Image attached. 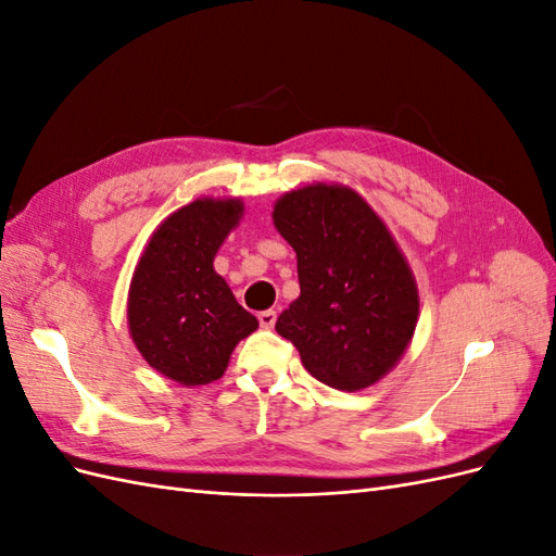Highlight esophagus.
Segmentation results:
<instances>
[{"label":"esophagus","instance_id":"obj_1","mask_svg":"<svg viewBox=\"0 0 556 556\" xmlns=\"http://www.w3.org/2000/svg\"><path fill=\"white\" fill-rule=\"evenodd\" d=\"M257 319H260V325L264 329H274V325H276V311H262L257 315Z\"/></svg>","mask_w":556,"mask_h":556}]
</instances>
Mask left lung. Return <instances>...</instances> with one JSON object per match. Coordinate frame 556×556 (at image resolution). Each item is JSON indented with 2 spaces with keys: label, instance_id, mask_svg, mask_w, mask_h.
I'll use <instances>...</instances> for the list:
<instances>
[{
  "label": "left lung",
  "instance_id": "obj_1",
  "mask_svg": "<svg viewBox=\"0 0 556 556\" xmlns=\"http://www.w3.org/2000/svg\"><path fill=\"white\" fill-rule=\"evenodd\" d=\"M274 225L296 252L301 288L276 331L333 390L378 382L406 352L419 313L392 233L357 192L323 182L278 199Z\"/></svg>",
  "mask_w": 556,
  "mask_h": 556
}]
</instances>
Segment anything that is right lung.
Here are the masks:
<instances>
[{
  "label": "right lung",
  "mask_w": 556,
  "mask_h": 556,
  "mask_svg": "<svg viewBox=\"0 0 556 556\" xmlns=\"http://www.w3.org/2000/svg\"><path fill=\"white\" fill-rule=\"evenodd\" d=\"M239 199H197L166 217L134 271L127 319L143 359L180 384L223 378L231 350L260 327L213 260L239 225Z\"/></svg>",
  "instance_id": "1"
}]
</instances>
